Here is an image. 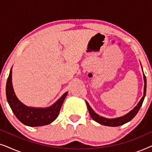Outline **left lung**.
<instances>
[{
    "instance_id": "8db88e82",
    "label": "left lung",
    "mask_w": 152,
    "mask_h": 152,
    "mask_svg": "<svg viewBox=\"0 0 152 152\" xmlns=\"http://www.w3.org/2000/svg\"><path fill=\"white\" fill-rule=\"evenodd\" d=\"M143 77H144V82H145V86H144V95L143 97L141 98V99L139 102L138 104L134 109L132 110L129 113L126 114L125 115L122 116V117L117 118H113V119H109V118H106L102 116H99L97 115L96 113H95V111L92 109V108L90 107V105L88 104V103L86 102L87 107H88L89 113H90L91 117L93 118L95 121H96L98 123L103 124V125L108 126H118L122 124L126 123V122H129L130 120H132L135 116L136 115V114L138 113L139 110H140L141 106L142 104L143 101H144L145 95H146V88H147V80L146 77H145V74H143Z\"/></svg>"
}]
</instances>
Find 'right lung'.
<instances>
[{"label":"right lung","instance_id":"right-lung-1","mask_svg":"<svg viewBox=\"0 0 152 152\" xmlns=\"http://www.w3.org/2000/svg\"><path fill=\"white\" fill-rule=\"evenodd\" d=\"M12 70L6 84V96L11 109L23 124L30 126L47 125L53 122L59 115L61 105L68 92L64 93L51 107L48 108L28 107L20 102L14 93L12 82Z\"/></svg>","mask_w":152,"mask_h":152}]
</instances>
